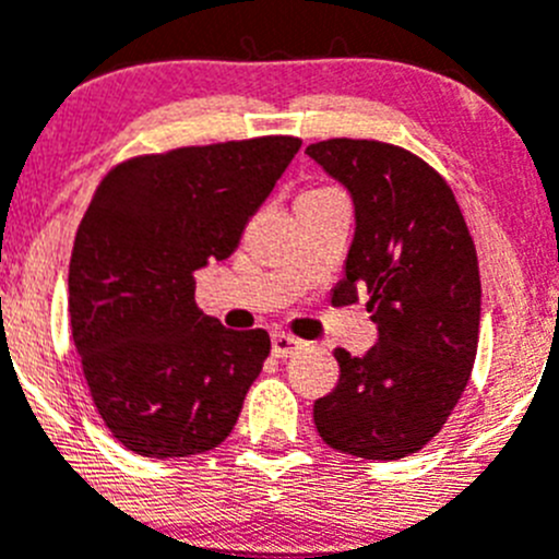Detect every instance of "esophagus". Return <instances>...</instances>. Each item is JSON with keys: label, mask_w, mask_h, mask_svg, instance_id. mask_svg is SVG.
Returning a JSON list of instances; mask_svg holds the SVG:
<instances>
[{"label": "esophagus", "mask_w": 559, "mask_h": 559, "mask_svg": "<svg viewBox=\"0 0 559 559\" xmlns=\"http://www.w3.org/2000/svg\"><path fill=\"white\" fill-rule=\"evenodd\" d=\"M302 341L295 338V335L286 333H273V355L275 357H292L297 349H302Z\"/></svg>", "instance_id": "obj_1"}]
</instances>
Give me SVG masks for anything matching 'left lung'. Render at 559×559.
<instances>
[{
    "label": "left lung",
    "mask_w": 559,
    "mask_h": 559,
    "mask_svg": "<svg viewBox=\"0 0 559 559\" xmlns=\"http://www.w3.org/2000/svg\"><path fill=\"white\" fill-rule=\"evenodd\" d=\"M355 207V237L335 300L366 289L377 344L335 349L338 384L313 401L330 448L390 462L445 426L469 382L480 328V275L464 215L426 160L393 144L330 139L306 147Z\"/></svg>",
    "instance_id": "8db88e82"
}]
</instances>
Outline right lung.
Wrapping results in <instances>:
<instances>
[{"label": "right lung", "mask_w": 559, "mask_h": 559, "mask_svg": "<svg viewBox=\"0 0 559 559\" xmlns=\"http://www.w3.org/2000/svg\"><path fill=\"white\" fill-rule=\"evenodd\" d=\"M297 150L295 135L180 147L124 160L97 186L70 257V328L128 451L197 456L235 429L270 335L199 311L197 273L235 253Z\"/></svg>", "instance_id": "obj_1"}]
</instances>
